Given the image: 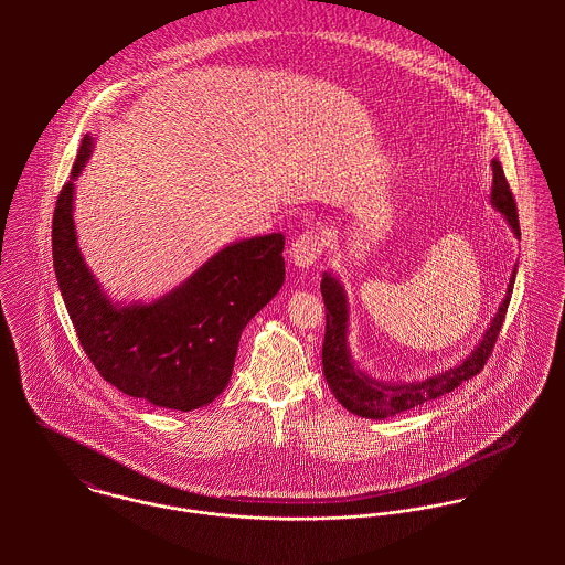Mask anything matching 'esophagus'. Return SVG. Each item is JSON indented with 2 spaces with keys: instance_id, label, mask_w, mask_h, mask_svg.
<instances>
[{
  "instance_id": "obj_1",
  "label": "esophagus",
  "mask_w": 565,
  "mask_h": 565,
  "mask_svg": "<svg viewBox=\"0 0 565 565\" xmlns=\"http://www.w3.org/2000/svg\"><path fill=\"white\" fill-rule=\"evenodd\" d=\"M323 245H326V239H323L322 233H318V231L305 233L291 245V260L298 267H309L322 256Z\"/></svg>"
}]
</instances>
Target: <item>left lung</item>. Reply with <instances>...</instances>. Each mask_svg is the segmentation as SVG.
Here are the masks:
<instances>
[{"label": "left lung", "mask_w": 565, "mask_h": 565, "mask_svg": "<svg viewBox=\"0 0 565 565\" xmlns=\"http://www.w3.org/2000/svg\"><path fill=\"white\" fill-rule=\"evenodd\" d=\"M493 169V182H491V204L504 215V220L509 222V226L513 228V235L520 237V222H518V209H515V200L513 193L509 189V182L504 178L502 164L491 161ZM515 269L509 278V287H507V296L502 300V305L498 307L495 318L489 323V328L484 330L481 343L472 350V354H468L463 359V363L437 374V376H428L419 383H379L374 379H370L365 372H361L354 361L350 359V348H348V298L345 291L341 287V282L332 276V274H323L322 278V298L326 305V334H323L322 345V365L323 376L328 381L330 392L334 394V398L343 404L348 411H352L354 415L361 417H370V419H385L392 415L404 413L413 406L435 401L444 394H450L452 390H457L461 383L470 381L472 376H477L487 363L495 339L500 334V328L507 316V307L511 302V294H513V282H515Z\"/></svg>", "instance_id": "1"}]
</instances>
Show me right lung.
Instances as JSON below:
<instances>
[{"label": "right lung", "mask_w": 565, "mask_h": 565, "mask_svg": "<svg viewBox=\"0 0 565 565\" xmlns=\"http://www.w3.org/2000/svg\"><path fill=\"white\" fill-rule=\"evenodd\" d=\"M82 139L52 222V254L67 313L104 381L154 406L193 411L228 385L243 328L285 282V237L231 243L150 305L113 302L82 258L74 226V180L90 157Z\"/></svg>", "instance_id": "add662e5"}]
</instances>
